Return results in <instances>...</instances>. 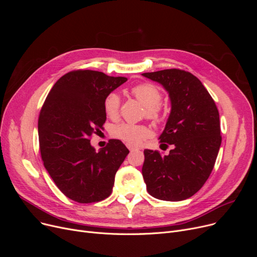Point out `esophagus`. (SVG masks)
<instances>
[{"instance_id": "esophagus-1", "label": "esophagus", "mask_w": 257, "mask_h": 257, "mask_svg": "<svg viewBox=\"0 0 257 257\" xmlns=\"http://www.w3.org/2000/svg\"><path fill=\"white\" fill-rule=\"evenodd\" d=\"M127 148H128V149H129L130 151H133V150H138V149H139L138 147H134V146H132V145H130V144H127Z\"/></svg>"}]
</instances>
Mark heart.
Returning a JSON list of instances; mask_svg holds the SVG:
<instances>
[{
    "instance_id": "1",
    "label": "heart",
    "mask_w": 257,
    "mask_h": 257,
    "mask_svg": "<svg viewBox=\"0 0 257 257\" xmlns=\"http://www.w3.org/2000/svg\"><path fill=\"white\" fill-rule=\"evenodd\" d=\"M131 93L146 107L148 117L153 119L160 117L159 104L163 100V92L158 86L152 83L138 84L131 88ZM103 107L108 117L111 119L117 118L120 109V98L118 94L115 92L108 93L104 100ZM111 134L115 139L130 145H137L151 137V130L148 126L142 124L121 123L112 128Z\"/></svg>"
}]
</instances>
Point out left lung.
<instances>
[{"mask_svg":"<svg viewBox=\"0 0 257 257\" xmlns=\"http://www.w3.org/2000/svg\"><path fill=\"white\" fill-rule=\"evenodd\" d=\"M143 76L159 82L169 92L172 109L159 140L173 146L169 155L146 149L143 177L147 191L165 201H182L204 185L222 143L220 115L213 99L191 74L169 69Z\"/></svg>","mask_w":257,"mask_h":257,"instance_id":"1","label":"left lung"}]
</instances>
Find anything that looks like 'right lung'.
Segmentation results:
<instances>
[{"instance_id":"add662e5","label":"right lung","mask_w":257,"mask_h":257,"mask_svg":"<svg viewBox=\"0 0 257 257\" xmlns=\"http://www.w3.org/2000/svg\"><path fill=\"white\" fill-rule=\"evenodd\" d=\"M126 81L98 71H72L54 84L40 109L38 139L44 166L61 193L78 203L109 197L115 173L129 153L119 140H109L99 152L90 145L92 134L106 120V96Z\"/></svg>"}]
</instances>
